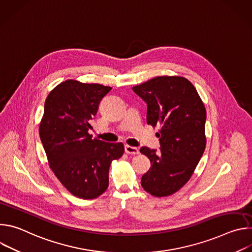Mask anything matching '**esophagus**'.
<instances>
[{
	"mask_svg": "<svg viewBox=\"0 0 252 252\" xmlns=\"http://www.w3.org/2000/svg\"><path fill=\"white\" fill-rule=\"evenodd\" d=\"M125 152L128 155H138L139 154V151L137 148H134V147H130V146H126L125 147Z\"/></svg>",
	"mask_w": 252,
	"mask_h": 252,
	"instance_id": "34e87169",
	"label": "esophagus"
}]
</instances>
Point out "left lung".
Returning <instances> with one entry per match:
<instances>
[{
	"label": "left lung",
	"instance_id": "obj_1",
	"mask_svg": "<svg viewBox=\"0 0 252 252\" xmlns=\"http://www.w3.org/2000/svg\"><path fill=\"white\" fill-rule=\"evenodd\" d=\"M132 91L148 104V125L159 126V151L140 149L152 163L141 187L154 196L170 195L189 182L205 150L204 104L183 77L154 78Z\"/></svg>",
	"mask_w": 252,
	"mask_h": 252
}]
</instances>
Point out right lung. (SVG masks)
<instances>
[{
    "label": "right lung",
    "mask_w": 252,
    "mask_h": 252,
    "mask_svg": "<svg viewBox=\"0 0 252 252\" xmlns=\"http://www.w3.org/2000/svg\"><path fill=\"white\" fill-rule=\"evenodd\" d=\"M111 90L67 80L45 101L40 137L50 167L61 184L80 198H95L106 190L111 162L125 153L122 142L93 139L89 133L100 99Z\"/></svg>",
    "instance_id": "right-lung-1"
}]
</instances>
